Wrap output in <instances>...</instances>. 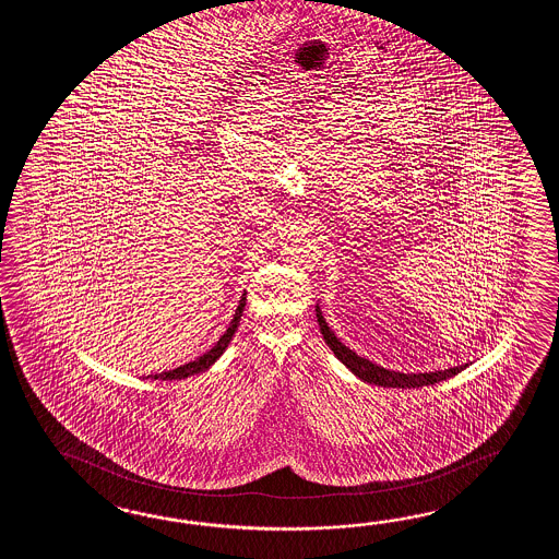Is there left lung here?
I'll return each mask as SVG.
<instances>
[{"instance_id": "1", "label": "left lung", "mask_w": 559, "mask_h": 559, "mask_svg": "<svg viewBox=\"0 0 559 559\" xmlns=\"http://www.w3.org/2000/svg\"><path fill=\"white\" fill-rule=\"evenodd\" d=\"M316 316H318V323H320L321 335L325 340V344L330 345L333 356L337 357L345 368L349 369L354 376L359 380L368 381L373 385H381V388H421V385H433L440 381L453 378L455 373L464 371L469 364L465 366H455L450 369H438V371H424V373H404V371H393V369H385L369 361L366 357L357 356L354 349H349L347 345L342 344L335 333L330 330L328 321L323 320L321 316L320 306H316Z\"/></svg>"}]
</instances>
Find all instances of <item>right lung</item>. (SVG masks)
Here are the masks:
<instances>
[{
	"label": "right lung",
	"instance_id": "add662e5",
	"mask_svg": "<svg viewBox=\"0 0 559 559\" xmlns=\"http://www.w3.org/2000/svg\"><path fill=\"white\" fill-rule=\"evenodd\" d=\"M243 308H246V294L239 299L236 316H234V320L229 321V328H227L226 333L217 340V344H215L210 352H205L203 356L193 359L190 364H183V366H179V368L162 371V373H155V376H147V378L162 381L186 380V378H190V376H198V373H202L205 369L212 368L215 361L222 357V354L226 352L227 345L231 342V337L238 332L239 320H241Z\"/></svg>",
	"mask_w": 559,
	"mask_h": 559
}]
</instances>
